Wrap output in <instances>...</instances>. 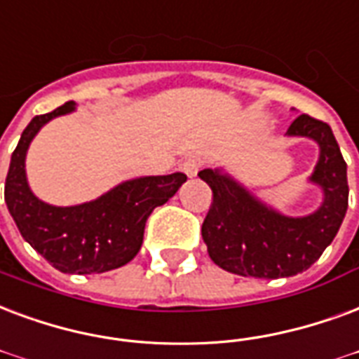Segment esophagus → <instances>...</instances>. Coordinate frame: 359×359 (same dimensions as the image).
<instances>
[{"instance_id": "1", "label": "esophagus", "mask_w": 359, "mask_h": 359, "mask_svg": "<svg viewBox=\"0 0 359 359\" xmlns=\"http://www.w3.org/2000/svg\"><path fill=\"white\" fill-rule=\"evenodd\" d=\"M201 163H203V161H201L200 158L192 156V158H187L184 161H182V163H180V169L187 172L188 177H196V175H198V171H200Z\"/></svg>"}]
</instances>
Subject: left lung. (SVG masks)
Returning a JSON list of instances; mask_svg holds the SVG:
<instances>
[{"label":"left lung","instance_id":"8db88e82","mask_svg":"<svg viewBox=\"0 0 359 359\" xmlns=\"http://www.w3.org/2000/svg\"><path fill=\"white\" fill-rule=\"evenodd\" d=\"M289 137H308L320 146L310 182L321 188L323 201L306 217H287L255 198L220 169L198 172L213 190L201 236L211 261L226 272L276 280L301 274L333 241L348 209L346 161L327 123L302 114Z\"/></svg>","mask_w":359,"mask_h":359}]
</instances>
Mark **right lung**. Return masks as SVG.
<instances>
[{
	"label": "right lung",
	"mask_w": 359,
	"mask_h": 359,
	"mask_svg": "<svg viewBox=\"0 0 359 359\" xmlns=\"http://www.w3.org/2000/svg\"><path fill=\"white\" fill-rule=\"evenodd\" d=\"M76 110L66 102L36 116L20 135L5 179V203L22 238L65 274H102L135 259L146 220L187 182L184 172L140 177L81 205L57 207L34 196L26 180V152L32 139L53 118Z\"/></svg>",
	"instance_id": "obj_1"
}]
</instances>
